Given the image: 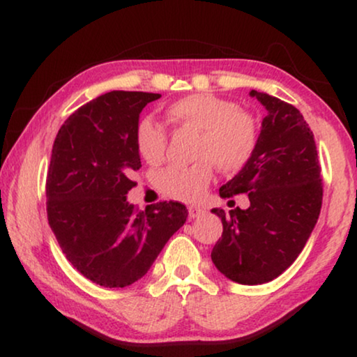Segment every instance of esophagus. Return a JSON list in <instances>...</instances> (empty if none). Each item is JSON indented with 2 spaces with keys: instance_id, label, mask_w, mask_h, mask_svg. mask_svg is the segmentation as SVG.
<instances>
[{
  "instance_id": "34e87169",
  "label": "esophagus",
  "mask_w": 357,
  "mask_h": 357,
  "mask_svg": "<svg viewBox=\"0 0 357 357\" xmlns=\"http://www.w3.org/2000/svg\"><path fill=\"white\" fill-rule=\"evenodd\" d=\"M203 213H204L203 208H199V206H190L188 208V214H190V218H192V219L199 218Z\"/></svg>"
}]
</instances>
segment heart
<instances>
[{"label":"heart","mask_w":357,"mask_h":357,"mask_svg":"<svg viewBox=\"0 0 357 357\" xmlns=\"http://www.w3.org/2000/svg\"><path fill=\"white\" fill-rule=\"evenodd\" d=\"M167 116L180 126L198 130L195 149L197 162L172 165L159 174L158 187L164 195L182 202L202 197L214 175V164L224 174H236L250 162L258 144L257 123L236 102L209 92H199L175 100ZM138 153L146 162L159 165L167 155L169 136L159 121L144 116L135 131Z\"/></svg>","instance_id":"heart-1"}]
</instances>
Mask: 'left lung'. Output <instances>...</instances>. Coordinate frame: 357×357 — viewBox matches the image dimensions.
Returning a JSON list of instances; mask_svg holds the SVG:
<instances>
[{
  "label": "left lung",
  "instance_id": "1",
  "mask_svg": "<svg viewBox=\"0 0 357 357\" xmlns=\"http://www.w3.org/2000/svg\"><path fill=\"white\" fill-rule=\"evenodd\" d=\"M265 105L255 154L219 188L222 198L247 193V209L214 208L222 236L211 260L238 284H263L289 268L314 231L324 199L314 133L294 105L252 91ZM236 204L234 199L229 204Z\"/></svg>",
  "mask_w": 357,
  "mask_h": 357
}]
</instances>
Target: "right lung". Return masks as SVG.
<instances>
[{
    "label": "right lung",
    "mask_w": 357,
    "mask_h": 357,
    "mask_svg": "<svg viewBox=\"0 0 357 357\" xmlns=\"http://www.w3.org/2000/svg\"><path fill=\"white\" fill-rule=\"evenodd\" d=\"M160 94L112 91L68 116L47 172V216L68 261L104 287L143 278L187 221L185 204L159 202L144 211L126 202L141 167L135 131L139 114Z\"/></svg>",
    "instance_id": "add662e5"
}]
</instances>
